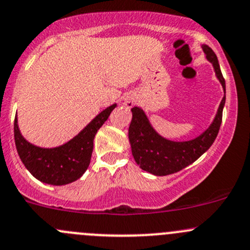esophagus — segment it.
I'll return each instance as SVG.
<instances>
[{
  "label": "esophagus",
  "instance_id": "1",
  "mask_svg": "<svg viewBox=\"0 0 250 250\" xmlns=\"http://www.w3.org/2000/svg\"><path fill=\"white\" fill-rule=\"evenodd\" d=\"M125 105L127 107H132L135 105V99L134 97H132V95H127V97L125 98Z\"/></svg>",
  "mask_w": 250,
  "mask_h": 250
}]
</instances>
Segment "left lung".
<instances>
[{
    "instance_id": "obj_1",
    "label": "left lung",
    "mask_w": 250,
    "mask_h": 250,
    "mask_svg": "<svg viewBox=\"0 0 250 250\" xmlns=\"http://www.w3.org/2000/svg\"><path fill=\"white\" fill-rule=\"evenodd\" d=\"M202 48L207 59L213 64L216 77L224 88V93H226L225 80L221 74L215 53L207 44H203ZM224 105L225 95L208 129L196 139L188 141H170L162 138L151 127L145 112L140 107H133V118L128 130V137L135 162L143 170L158 176L169 175L190 166L213 145L223 121Z\"/></svg>"
}]
</instances>
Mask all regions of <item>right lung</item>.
I'll use <instances>...</instances> for the list:
<instances>
[{
    "instance_id": "1",
    "label": "right lung",
    "mask_w": 250,
    "mask_h": 250,
    "mask_svg": "<svg viewBox=\"0 0 250 250\" xmlns=\"http://www.w3.org/2000/svg\"><path fill=\"white\" fill-rule=\"evenodd\" d=\"M116 104L99 113L87 127L66 144L43 148L30 144L20 134L18 120H14V140L18 155L26 169L40 181L50 185H66L77 180L89 167L93 140L98 129L109 118Z\"/></svg>"
}]
</instances>
